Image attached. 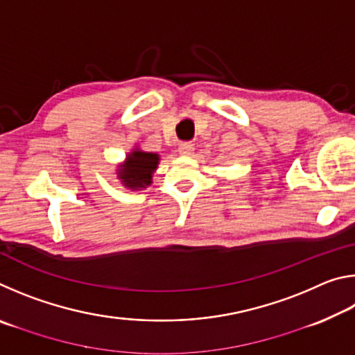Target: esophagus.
Returning <instances> with one entry per match:
<instances>
[{
	"label": "esophagus",
	"mask_w": 355,
	"mask_h": 355,
	"mask_svg": "<svg viewBox=\"0 0 355 355\" xmlns=\"http://www.w3.org/2000/svg\"><path fill=\"white\" fill-rule=\"evenodd\" d=\"M178 152L180 155H184V156H189L194 152V144L192 142H182L178 146Z\"/></svg>",
	"instance_id": "esophagus-1"
}]
</instances>
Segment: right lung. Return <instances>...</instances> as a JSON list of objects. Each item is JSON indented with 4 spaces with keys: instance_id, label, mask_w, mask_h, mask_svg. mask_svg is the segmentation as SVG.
Here are the masks:
<instances>
[{
    "instance_id": "right-lung-1",
    "label": "right lung",
    "mask_w": 355,
    "mask_h": 355,
    "mask_svg": "<svg viewBox=\"0 0 355 355\" xmlns=\"http://www.w3.org/2000/svg\"><path fill=\"white\" fill-rule=\"evenodd\" d=\"M159 163V155L142 152L135 148L133 152L127 155L123 164H120L117 171V177L123 186L130 189H142L152 184L153 172Z\"/></svg>"
}]
</instances>
